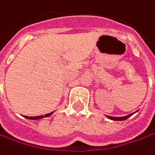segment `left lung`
Segmentation results:
<instances>
[{"instance_id": "obj_1", "label": "left lung", "mask_w": 155, "mask_h": 155, "mask_svg": "<svg viewBox=\"0 0 155 155\" xmlns=\"http://www.w3.org/2000/svg\"><path fill=\"white\" fill-rule=\"evenodd\" d=\"M130 116H132V114L127 115V116H126V117H120V118H117V117H112V116H107V118L112 120H127V119H128Z\"/></svg>"}]
</instances>
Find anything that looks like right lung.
<instances>
[{"instance_id": "right-lung-1", "label": "right lung", "mask_w": 155, "mask_h": 155, "mask_svg": "<svg viewBox=\"0 0 155 155\" xmlns=\"http://www.w3.org/2000/svg\"><path fill=\"white\" fill-rule=\"evenodd\" d=\"M52 112H51V113H48V114H45V115H42V116H36V117H29L28 119H30V120H38V119H42V118H43V117H48V116H50ZM25 118H27L28 117H26L25 116Z\"/></svg>"}]
</instances>
